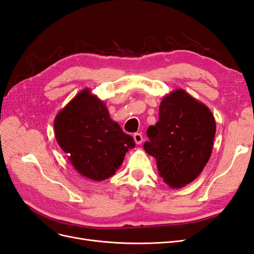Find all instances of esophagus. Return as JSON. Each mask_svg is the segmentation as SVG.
<instances>
[{
    "instance_id": "1",
    "label": "esophagus",
    "mask_w": 254,
    "mask_h": 254,
    "mask_svg": "<svg viewBox=\"0 0 254 254\" xmlns=\"http://www.w3.org/2000/svg\"><path fill=\"white\" fill-rule=\"evenodd\" d=\"M133 139H134V141H135V143L137 145H140L143 142V136H142L141 133H134L133 134Z\"/></svg>"
}]
</instances>
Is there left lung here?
Masks as SVG:
<instances>
[{
    "mask_svg": "<svg viewBox=\"0 0 254 254\" xmlns=\"http://www.w3.org/2000/svg\"><path fill=\"white\" fill-rule=\"evenodd\" d=\"M216 123L207 107L183 89L161 101L159 121L147 129L144 149L156 158L158 173L173 189L194 181L209 161Z\"/></svg>",
    "mask_w": 254,
    "mask_h": 254,
    "instance_id": "left-lung-1",
    "label": "left lung"
}]
</instances>
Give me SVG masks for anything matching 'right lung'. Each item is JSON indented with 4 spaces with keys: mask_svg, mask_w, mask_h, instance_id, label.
<instances>
[{
    "mask_svg": "<svg viewBox=\"0 0 254 254\" xmlns=\"http://www.w3.org/2000/svg\"><path fill=\"white\" fill-rule=\"evenodd\" d=\"M57 143L84 178L103 181L113 176L135 143L111 120L106 104L83 89L54 121Z\"/></svg>",
    "mask_w": 254,
    "mask_h": 254,
    "instance_id": "obj_1",
    "label": "right lung"
}]
</instances>
